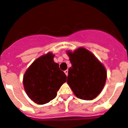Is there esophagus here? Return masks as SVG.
Wrapping results in <instances>:
<instances>
[{
    "label": "esophagus",
    "mask_w": 128,
    "mask_h": 128,
    "mask_svg": "<svg viewBox=\"0 0 128 128\" xmlns=\"http://www.w3.org/2000/svg\"><path fill=\"white\" fill-rule=\"evenodd\" d=\"M64 73H65V74H66V76H68V70H65V71H64Z\"/></svg>",
    "instance_id": "obj_1"
}]
</instances>
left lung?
<instances>
[{
  "mask_svg": "<svg viewBox=\"0 0 128 128\" xmlns=\"http://www.w3.org/2000/svg\"><path fill=\"white\" fill-rule=\"evenodd\" d=\"M72 67L68 70L67 82L77 98L91 100L100 94L107 79L103 64L87 49L80 48L68 52Z\"/></svg>",
  "mask_w": 128,
  "mask_h": 128,
  "instance_id": "left-lung-1",
  "label": "left lung"
}]
</instances>
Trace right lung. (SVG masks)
Here are the masks:
<instances>
[{"label": "right lung", "mask_w": 128, "mask_h": 128, "mask_svg": "<svg viewBox=\"0 0 128 128\" xmlns=\"http://www.w3.org/2000/svg\"><path fill=\"white\" fill-rule=\"evenodd\" d=\"M49 52L36 59L23 76V85L28 97L40 105L47 104L56 96L67 76Z\"/></svg>", "instance_id": "right-lung-1"}]
</instances>
